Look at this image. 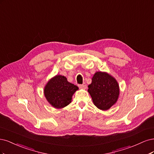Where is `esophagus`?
I'll return each mask as SVG.
<instances>
[{"instance_id": "esophagus-1", "label": "esophagus", "mask_w": 154, "mask_h": 154, "mask_svg": "<svg viewBox=\"0 0 154 154\" xmlns=\"http://www.w3.org/2000/svg\"><path fill=\"white\" fill-rule=\"evenodd\" d=\"M79 88L82 89V90H85V89L87 88V86L85 85V84H79Z\"/></svg>"}]
</instances>
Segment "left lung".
Returning <instances> with one entry per match:
<instances>
[{
    "label": "left lung",
    "instance_id": "left-lung-1",
    "mask_svg": "<svg viewBox=\"0 0 154 154\" xmlns=\"http://www.w3.org/2000/svg\"><path fill=\"white\" fill-rule=\"evenodd\" d=\"M93 102L96 107L106 111L111 108L117 100L120 88L116 79L106 72H97L88 86Z\"/></svg>",
    "mask_w": 154,
    "mask_h": 154
}]
</instances>
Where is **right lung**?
Listing matches in <instances>:
<instances>
[{
	"instance_id": "add662e5",
	"label": "right lung",
	"mask_w": 154,
	"mask_h": 154,
	"mask_svg": "<svg viewBox=\"0 0 154 154\" xmlns=\"http://www.w3.org/2000/svg\"><path fill=\"white\" fill-rule=\"evenodd\" d=\"M78 89L77 86L69 82L66 77L57 75L45 86L44 95L52 106L61 109L72 102V96Z\"/></svg>"
}]
</instances>
